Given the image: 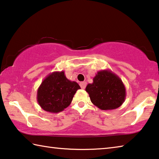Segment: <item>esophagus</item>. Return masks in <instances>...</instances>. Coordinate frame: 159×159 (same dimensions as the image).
<instances>
[{"mask_svg":"<svg viewBox=\"0 0 159 159\" xmlns=\"http://www.w3.org/2000/svg\"><path fill=\"white\" fill-rule=\"evenodd\" d=\"M80 87H81V88H82V89H84L85 87H86V86H87V82H82L80 83Z\"/></svg>","mask_w":159,"mask_h":159,"instance_id":"esophagus-1","label":"esophagus"}]
</instances>
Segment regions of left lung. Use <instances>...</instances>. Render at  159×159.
Wrapping results in <instances>:
<instances>
[{
    "label": "left lung",
    "mask_w": 159,
    "mask_h": 159,
    "mask_svg": "<svg viewBox=\"0 0 159 159\" xmlns=\"http://www.w3.org/2000/svg\"><path fill=\"white\" fill-rule=\"evenodd\" d=\"M85 90L93 105L103 111L118 108L126 97L123 82L109 70L98 71L93 78V83L88 84Z\"/></svg>",
    "instance_id": "1"
}]
</instances>
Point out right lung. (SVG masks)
I'll return each instance as SVG.
<instances>
[{
    "label": "right lung",
    "mask_w": 159,
    "mask_h": 159,
    "mask_svg": "<svg viewBox=\"0 0 159 159\" xmlns=\"http://www.w3.org/2000/svg\"><path fill=\"white\" fill-rule=\"evenodd\" d=\"M79 89L80 85L67 79L64 71L53 72L41 82L36 98L44 111L57 113L68 107Z\"/></svg>",
    "instance_id": "right-lung-1"
}]
</instances>
